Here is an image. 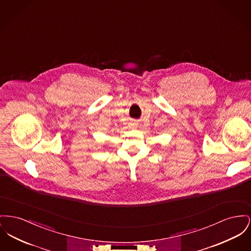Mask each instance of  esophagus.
Returning a JSON list of instances; mask_svg holds the SVG:
<instances>
[{"instance_id": "1", "label": "esophagus", "mask_w": 251, "mask_h": 251, "mask_svg": "<svg viewBox=\"0 0 251 251\" xmlns=\"http://www.w3.org/2000/svg\"><path fill=\"white\" fill-rule=\"evenodd\" d=\"M131 126H132L133 128H135V127L137 126V122H136V121H133V122H131Z\"/></svg>"}]
</instances>
